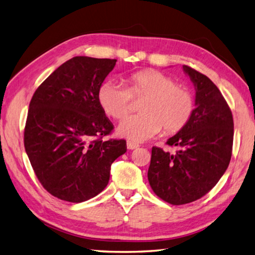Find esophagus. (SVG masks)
Returning a JSON list of instances; mask_svg holds the SVG:
<instances>
[{
	"instance_id": "esophagus-1",
	"label": "esophagus",
	"mask_w": 255,
	"mask_h": 255,
	"mask_svg": "<svg viewBox=\"0 0 255 255\" xmlns=\"http://www.w3.org/2000/svg\"><path fill=\"white\" fill-rule=\"evenodd\" d=\"M139 147V144L136 142H132V141H127V148L129 150H133V149H137Z\"/></svg>"
}]
</instances>
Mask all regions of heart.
I'll return each instance as SVG.
<instances>
[{"label": "heart", "instance_id": "heart-1", "mask_svg": "<svg viewBox=\"0 0 255 255\" xmlns=\"http://www.w3.org/2000/svg\"><path fill=\"white\" fill-rule=\"evenodd\" d=\"M128 89L115 81L103 83L97 97L108 116L123 119L130 110L131 96H145L140 105L141 114L131 115L121 123L118 133L131 141L141 142L156 136L162 128L175 133L191 119L195 101L191 92L169 75L156 70H143L128 78Z\"/></svg>", "mask_w": 255, "mask_h": 255}]
</instances>
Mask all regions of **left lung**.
<instances>
[{"label": "left lung", "mask_w": 255, "mask_h": 255, "mask_svg": "<svg viewBox=\"0 0 255 255\" xmlns=\"http://www.w3.org/2000/svg\"><path fill=\"white\" fill-rule=\"evenodd\" d=\"M183 70L195 86L194 113L167 145L176 153L153 147L148 180L155 195L172 205H184L207 194L229 165L234 143V118L219 89L191 67Z\"/></svg>", "instance_id": "1"}]
</instances>
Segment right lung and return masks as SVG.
<instances>
[{"label":"right lung","mask_w":255,"mask_h":255,"mask_svg":"<svg viewBox=\"0 0 255 255\" xmlns=\"http://www.w3.org/2000/svg\"><path fill=\"white\" fill-rule=\"evenodd\" d=\"M116 61L74 57L32 95L25 150L41 185L57 198L82 203L96 196L107 186L113 162L127 151L126 140H103L114 126L97 97Z\"/></svg>","instance_id":"right-lung-1"}]
</instances>
